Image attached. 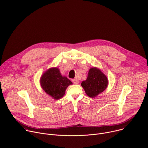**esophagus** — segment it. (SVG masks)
<instances>
[{
    "instance_id": "esophagus-1",
    "label": "esophagus",
    "mask_w": 148,
    "mask_h": 148,
    "mask_svg": "<svg viewBox=\"0 0 148 148\" xmlns=\"http://www.w3.org/2000/svg\"><path fill=\"white\" fill-rule=\"evenodd\" d=\"M72 81L75 84H78L79 83V81L78 79H74L72 80Z\"/></svg>"
}]
</instances>
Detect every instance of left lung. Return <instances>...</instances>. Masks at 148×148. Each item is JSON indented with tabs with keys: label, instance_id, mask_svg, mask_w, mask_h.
Masks as SVG:
<instances>
[{
	"label": "left lung",
	"instance_id": "obj_1",
	"mask_svg": "<svg viewBox=\"0 0 148 148\" xmlns=\"http://www.w3.org/2000/svg\"><path fill=\"white\" fill-rule=\"evenodd\" d=\"M81 85L88 97L95 98L107 88L108 79L99 69L92 67L89 70L87 79Z\"/></svg>",
	"mask_w": 148,
	"mask_h": 148
}]
</instances>
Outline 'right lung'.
<instances>
[{"mask_svg":"<svg viewBox=\"0 0 148 148\" xmlns=\"http://www.w3.org/2000/svg\"><path fill=\"white\" fill-rule=\"evenodd\" d=\"M40 86L44 91L53 99L61 98L67 88L73 82L66 76H62L57 67L50 68L41 76Z\"/></svg>","mask_w":148,"mask_h":148,"instance_id":"obj_1","label":"right lung"}]
</instances>
